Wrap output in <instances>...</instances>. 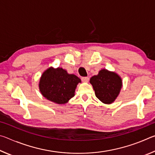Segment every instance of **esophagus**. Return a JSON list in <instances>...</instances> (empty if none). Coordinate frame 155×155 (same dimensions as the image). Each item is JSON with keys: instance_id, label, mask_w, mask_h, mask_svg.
Returning <instances> with one entry per match:
<instances>
[{"instance_id": "esophagus-1", "label": "esophagus", "mask_w": 155, "mask_h": 155, "mask_svg": "<svg viewBox=\"0 0 155 155\" xmlns=\"http://www.w3.org/2000/svg\"><path fill=\"white\" fill-rule=\"evenodd\" d=\"M81 80H82V81L84 83H87L89 80H90V78H89V77H83L82 78H81Z\"/></svg>"}]
</instances>
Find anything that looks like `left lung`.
<instances>
[{
  "mask_svg": "<svg viewBox=\"0 0 155 155\" xmlns=\"http://www.w3.org/2000/svg\"><path fill=\"white\" fill-rule=\"evenodd\" d=\"M90 82L96 96L104 104L114 103L122 87V80L120 75L106 69L100 70L98 74L90 78Z\"/></svg>",
  "mask_w": 155,
  "mask_h": 155,
  "instance_id": "8db88e82",
  "label": "left lung"
}]
</instances>
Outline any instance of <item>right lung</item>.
Instances as JSON below:
<instances>
[{
  "mask_svg": "<svg viewBox=\"0 0 155 155\" xmlns=\"http://www.w3.org/2000/svg\"><path fill=\"white\" fill-rule=\"evenodd\" d=\"M81 83L74 74H68L62 68L50 67L41 74L39 89L42 96L48 101L64 104L75 95L77 85Z\"/></svg>",
  "mask_w": 155,
  "mask_h": 155,
  "instance_id": "add662e5",
  "label": "right lung"
}]
</instances>
